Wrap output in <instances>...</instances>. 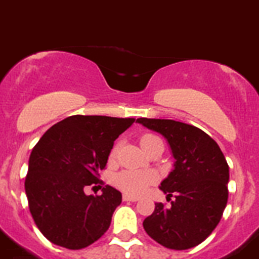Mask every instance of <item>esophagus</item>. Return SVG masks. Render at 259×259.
Wrapping results in <instances>:
<instances>
[{"label":"esophagus","mask_w":259,"mask_h":259,"mask_svg":"<svg viewBox=\"0 0 259 259\" xmlns=\"http://www.w3.org/2000/svg\"><path fill=\"white\" fill-rule=\"evenodd\" d=\"M122 200H124V201H133V202H135V201H138V197H135V196H130V195H126V193H125L124 196H122Z\"/></svg>","instance_id":"34e87169"}]
</instances>
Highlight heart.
I'll return each instance as SVG.
<instances>
[{
  "label": "heart",
  "mask_w": 259,
  "mask_h": 259,
  "mask_svg": "<svg viewBox=\"0 0 259 259\" xmlns=\"http://www.w3.org/2000/svg\"><path fill=\"white\" fill-rule=\"evenodd\" d=\"M156 138L157 137L151 134L143 135L141 138L142 148H144L147 144ZM116 151H117L116 147L111 151V158L115 157ZM156 181H157V174L151 170H124L115 177V185L120 190L124 191L126 195H132V196L143 195L147 188L153 185Z\"/></svg>",
  "instance_id": "heart-1"
}]
</instances>
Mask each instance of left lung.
<instances>
[{"instance_id":"8db88e82","label":"left lung","mask_w":259,"mask_h":259,"mask_svg":"<svg viewBox=\"0 0 259 259\" xmlns=\"http://www.w3.org/2000/svg\"><path fill=\"white\" fill-rule=\"evenodd\" d=\"M157 132L170 146L174 167L161 182L171 206L156 202L143 221L146 232L162 246L185 250L202 243L222 218L228 199V165L220 146L206 133L174 120H137Z\"/></svg>"}]
</instances>
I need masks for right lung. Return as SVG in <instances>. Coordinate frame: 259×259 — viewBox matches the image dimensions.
Masks as SVG:
<instances>
[{
    "instance_id": "add662e5",
    "label": "right lung",
    "mask_w": 259,
    "mask_h": 259,
    "mask_svg": "<svg viewBox=\"0 0 259 259\" xmlns=\"http://www.w3.org/2000/svg\"><path fill=\"white\" fill-rule=\"evenodd\" d=\"M135 118L74 115L53 125L29 156L25 193L33 221L55 245L82 249L108 230L122 195L111 186L102 195H86L102 185L113 142ZM101 188L102 186H98Z\"/></svg>"
}]
</instances>
